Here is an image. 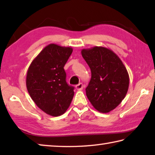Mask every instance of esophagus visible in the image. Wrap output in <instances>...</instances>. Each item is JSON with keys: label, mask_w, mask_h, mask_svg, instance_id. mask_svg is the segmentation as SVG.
<instances>
[{"label": "esophagus", "mask_w": 155, "mask_h": 155, "mask_svg": "<svg viewBox=\"0 0 155 155\" xmlns=\"http://www.w3.org/2000/svg\"><path fill=\"white\" fill-rule=\"evenodd\" d=\"M83 87H84L83 84L82 83H78V85H76V89H77V90H81L83 89Z\"/></svg>", "instance_id": "34e87169"}]
</instances>
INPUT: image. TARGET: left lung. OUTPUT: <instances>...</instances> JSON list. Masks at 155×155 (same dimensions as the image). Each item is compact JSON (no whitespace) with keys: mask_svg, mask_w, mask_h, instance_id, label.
Wrapping results in <instances>:
<instances>
[{"mask_svg":"<svg viewBox=\"0 0 155 155\" xmlns=\"http://www.w3.org/2000/svg\"><path fill=\"white\" fill-rule=\"evenodd\" d=\"M81 54L90 68L91 78L86 95L97 111L109 113L125 98L129 76L121 59L111 50L94 46L83 49Z\"/></svg>","mask_w":155,"mask_h":155,"instance_id":"8db88e82","label":"left lung"}]
</instances>
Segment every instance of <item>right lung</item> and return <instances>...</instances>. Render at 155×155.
Returning a JSON list of instances; mask_svg holds the SVG:
<instances>
[{"mask_svg":"<svg viewBox=\"0 0 155 155\" xmlns=\"http://www.w3.org/2000/svg\"><path fill=\"white\" fill-rule=\"evenodd\" d=\"M71 47L51 44L41 51L28 68L26 84L34 103L52 116L64 114L74 96V87L65 80L64 65L72 52Z\"/></svg>","mask_w":155,"mask_h":155,"instance_id":"right-lung-1","label":"right lung"}]
</instances>
